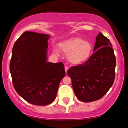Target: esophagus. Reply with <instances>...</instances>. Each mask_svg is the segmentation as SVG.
<instances>
[{"mask_svg": "<svg viewBox=\"0 0 128 128\" xmlns=\"http://www.w3.org/2000/svg\"><path fill=\"white\" fill-rule=\"evenodd\" d=\"M64 68H65L66 72H67V70H68V67H67V66H65V67H64Z\"/></svg>", "mask_w": 128, "mask_h": 128, "instance_id": "1", "label": "esophagus"}]
</instances>
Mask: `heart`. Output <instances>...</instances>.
Wrapping results in <instances>:
<instances>
[{
  "label": "heart",
  "instance_id": "obj_1",
  "mask_svg": "<svg viewBox=\"0 0 128 128\" xmlns=\"http://www.w3.org/2000/svg\"><path fill=\"white\" fill-rule=\"evenodd\" d=\"M60 50L67 54V59L71 64L74 65L82 64L91 56L92 44L90 42L80 37H73L62 41L59 44ZM55 53L58 50L54 49Z\"/></svg>",
  "mask_w": 128,
  "mask_h": 128
}]
</instances>
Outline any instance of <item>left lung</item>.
<instances>
[{
  "label": "left lung",
  "instance_id": "1",
  "mask_svg": "<svg viewBox=\"0 0 128 128\" xmlns=\"http://www.w3.org/2000/svg\"><path fill=\"white\" fill-rule=\"evenodd\" d=\"M94 54L86 62L73 66L67 73L72 79L76 96L90 102L102 98L114 83L116 56L110 40L99 32L96 36Z\"/></svg>",
  "mask_w": 128,
  "mask_h": 128
}]
</instances>
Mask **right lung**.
Listing matches in <instances>:
<instances>
[{
	"label": "right lung",
	"instance_id": "obj_1",
	"mask_svg": "<svg viewBox=\"0 0 128 128\" xmlns=\"http://www.w3.org/2000/svg\"><path fill=\"white\" fill-rule=\"evenodd\" d=\"M49 38L48 34L26 31L12 48L10 70L13 86L23 99L33 105L51 104L66 74L62 62L47 61Z\"/></svg>",
	"mask_w": 128,
	"mask_h": 128
}]
</instances>
